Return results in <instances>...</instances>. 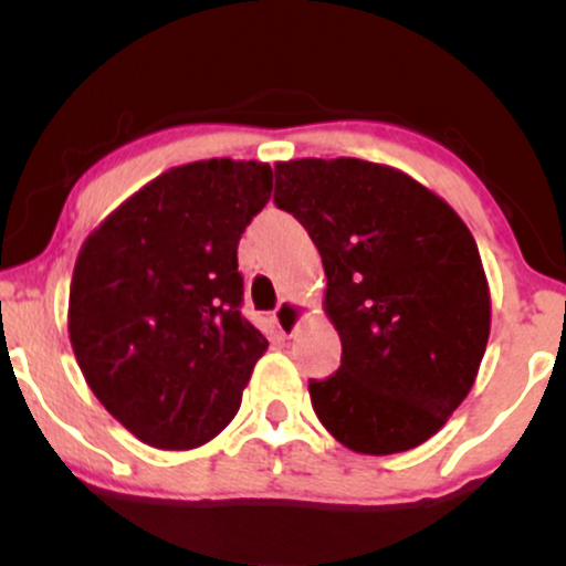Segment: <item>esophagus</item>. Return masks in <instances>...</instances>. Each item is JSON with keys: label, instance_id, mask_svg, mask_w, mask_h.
<instances>
[{"label": "esophagus", "instance_id": "1", "mask_svg": "<svg viewBox=\"0 0 566 566\" xmlns=\"http://www.w3.org/2000/svg\"><path fill=\"white\" fill-rule=\"evenodd\" d=\"M274 322H276V327L282 329V335H292L297 329V324L303 322L301 305L292 303V301H282L274 311Z\"/></svg>", "mask_w": 566, "mask_h": 566}]
</instances>
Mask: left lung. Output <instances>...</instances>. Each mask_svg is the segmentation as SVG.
<instances>
[{
  "label": "left lung",
  "instance_id": "8db88e82",
  "mask_svg": "<svg viewBox=\"0 0 566 566\" xmlns=\"http://www.w3.org/2000/svg\"><path fill=\"white\" fill-rule=\"evenodd\" d=\"M274 205L319 250L340 367L308 380L316 418L348 450L431 439L476 380L490 287L469 226L409 175L365 159L279 161Z\"/></svg>",
  "mask_w": 566,
  "mask_h": 566
}]
</instances>
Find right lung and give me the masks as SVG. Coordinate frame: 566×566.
<instances>
[{
	"mask_svg": "<svg viewBox=\"0 0 566 566\" xmlns=\"http://www.w3.org/2000/svg\"><path fill=\"white\" fill-rule=\"evenodd\" d=\"M271 188L263 161L172 167L82 244L71 346L97 401L146 444L193 450L239 412L269 340L239 311L237 247Z\"/></svg>",
	"mask_w": 566,
	"mask_h": 566,
	"instance_id": "1",
	"label": "right lung"
}]
</instances>
